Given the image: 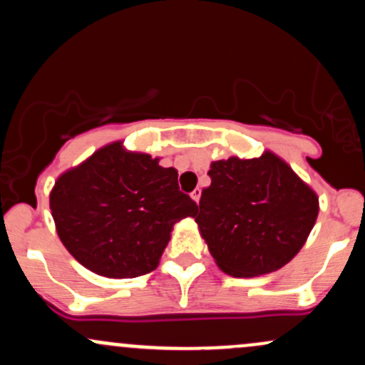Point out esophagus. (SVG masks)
Segmentation results:
<instances>
[{"label": "esophagus", "instance_id": "esophagus-1", "mask_svg": "<svg viewBox=\"0 0 365 365\" xmlns=\"http://www.w3.org/2000/svg\"><path fill=\"white\" fill-rule=\"evenodd\" d=\"M190 197L194 199L195 202H199V199H201V189H195V190L190 194Z\"/></svg>", "mask_w": 365, "mask_h": 365}]
</instances>
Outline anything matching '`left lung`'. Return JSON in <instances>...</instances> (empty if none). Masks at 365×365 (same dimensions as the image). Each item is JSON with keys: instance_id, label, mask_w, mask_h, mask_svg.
Returning <instances> with one entry per match:
<instances>
[{"instance_id": "8db88e82", "label": "left lung", "mask_w": 365, "mask_h": 365, "mask_svg": "<svg viewBox=\"0 0 365 365\" xmlns=\"http://www.w3.org/2000/svg\"><path fill=\"white\" fill-rule=\"evenodd\" d=\"M211 185L195 216L216 265L258 277L298 255L319 215V197L274 152L211 163Z\"/></svg>"}]
</instances>
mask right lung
Here are the masks:
<instances>
[{
	"instance_id": "right-lung-1",
	"label": "right lung",
	"mask_w": 365,
	"mask_h": 365,
	"mask_svg": "<svg viewBox=\"0 0 365 365\" xmlns=\"http://www.w3.org/2000/svg\"><path fill=\"white\" fill-rule=\"evenodd\" d=\"M195 207L175 168L124 150L121 142L60 175L50 194L60 241L83 267L109 279L158 268L173 225Z\"/></svg>"
}]
</instances>
